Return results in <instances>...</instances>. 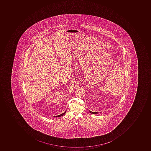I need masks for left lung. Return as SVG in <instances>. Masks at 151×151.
Segmentation results:
<instances>
[{"label": "left lung", "instance_id": "left-lung-1", "mask_svg": "<svg viewBox=\"0 0 151 151\" xmlns=\"http://www.w3.org/2000/svg\"><path fill=\"white\" fill-rule=\"evenodd\" d=\"M89 111L90 113L91 114H98V112H93V111H90L89 110Z\"/></svg>", "mask_w": 151, "mask_h": 151}]
</instances>
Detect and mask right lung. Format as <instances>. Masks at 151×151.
<instances>
[{"mask_svg": "<svg viewBox=\"0 0 151 151\" xmlns=\"http://www.w3.org/2000/svg\"><path fill=\"white\" fill-rule=\"evenodd\" d=\"M66 111H65V112H63V113L62 114H61L59 115L56 116H53V117H60V116H63L64 115V114H65V113H66Z\"/></svg>", "mask_w": 151, "mask_h": 151, "instance_id": "1", "label": "right lung"}]
</instances>
